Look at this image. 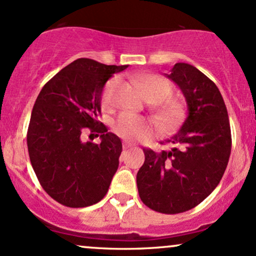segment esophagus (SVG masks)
Listing matches in <instances>:
<instances>
[{"instance_id": "esophagus-1", "label": "esophagus", "mask_w": 256, "mask_h": 256, "mask_svg": "<svg viewBox=\"0 0 256 256\" xmlns=\"http://www.w3.org/2000/svg\"><path fill=\"white\" fill-rule=\"evenodd\" d=\"M122 148H124V150H128V149L134 148V146H132L131 143H128V142H126V140H124V142H122Z\"/></svg>"}]
</instances>
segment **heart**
I'll list each match as a JSON object with an SVG mask.
<instances>
[{
    "label": "heart",
    "mask_w": 256,
    "mask_h": 256,
    "mask_svg": "<svg viewBox=\"0 0 256 256\" xmlns=\"http://www.w3.org/2000/svg\"><path fill=\"white\" fill-rule=\"evenodd\" d=\"M119 78L114 77L107 82L102 91L101 104L108 110L114 104V95L119 86ZM140 89L148 101H165L172 95V85L167 79L158 74H149L140 80ZM182 108L177 102H167L158 110L156 116L162 124H172L180 116ZM114 131L120 137L130 140H140L149 137L152 132V124L149 119L132 113L120 114L114 125Z\"/></svg>",
    "instance_id": "heart-1"
}]
</instances>
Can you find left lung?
Masks as SVG:
<instances>
[{
    "label": "left lung",
    "instance_id": "8db88e82",
    "mask_svg": "<svg viewBox=\"0 0 256 256\" xmlns=\"http://www.w3.org/2000/svg\"><path fill=\"white\" fill-rule=\"evenodd\" d=\"M166 76L183 92L186 116L167 140L174 144L171 150L143 149L137 188L150 210L177 214L201 204L219 184L231 154V128L222 94L207 76L184 62Z\"/></svg>",
    "mask_w": 256,
    "mask_h": 256
}]
</instances>
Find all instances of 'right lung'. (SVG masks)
Listing matches in <instances>:
<instances>
[{"label":"right lung","mask_w":256,"mask_h":256,"mask_svg":"<svg viewBox=\"0 0 256 256\" xmlns=\"http://www.w3.org/2000/svg\"><path fill=\"white\" fill-rule=\"evenodd\" d=\"M128 64H104L78 58L40 90L28 130L31 165L46 192L66 207L98 204L119 166L122 146L98 122L106 82ZM84 133L102 143L84 142Z\"/></svg>","instance_id":"obj_1"}]
</instances>
